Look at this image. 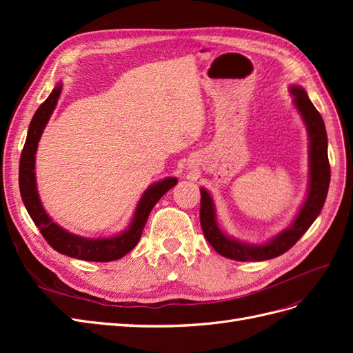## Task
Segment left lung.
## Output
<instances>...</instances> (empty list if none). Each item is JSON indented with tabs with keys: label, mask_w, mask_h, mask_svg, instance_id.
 <instances>
[{
	"label": "left lung",
	"mask_w": 353,
	"mask_h": 353,
	"mask_svg": "<svg viewBox=\"0 0 353 353\" xmlns=\"http://www.w3.org/2000/svg\"><path fill=\"white\" fill-rule=\"evenodd\" d=\"M288 92L293 105L301 114L309 138V179L305 200L299 208L292 223L263 243H249L230 236L219 228L216 206L206 188H200V223L205 239L219 254L240 262H261L285 253L312 225L323 210L330 185V163L327 154V131L321 114L309 100L307 92L301 85H290Z\"/></svg>",
	"instance_id": "left-lung-1"
}]
</instances>
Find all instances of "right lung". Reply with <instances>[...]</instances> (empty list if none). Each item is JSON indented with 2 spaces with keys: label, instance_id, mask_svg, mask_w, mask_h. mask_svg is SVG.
Returning <instances> with one entry per match:
<instances>
[{
  "label": "right lung",
  "instance_id": "1",
  "mask_svg": "<svg viewBox=\"0 0 353 353\" xmlns=\"http://www.w3.org/2000/svg\"><path fill=\"white\" fill-rule=\"evenodd\" d=\"M61 90L63 83L59 82L56 87L52 88L48 99L39 105L30 121L26 143L23 147L22 156H20V196H22L23 205L32 221L35 222V225L38 227L42 236H44L47 243L59 253L70 256V258L90 262H110L121 259L128 252H131L137 245V243L140 241L144 225L152 209L160 200V197L168 193L174 185H176L178 179L175 176H166L157 181V183L148 185L141 199L137 203L131 222L128 223V227L123 231L113 234V236L83 237L60 227L56 221H52L44 206H42L37 185L35 159L38 143L52 112L57 108Z\"/></svg>",
  "mask_w": 353,
  "mask_h": 353
}]
</instances>
